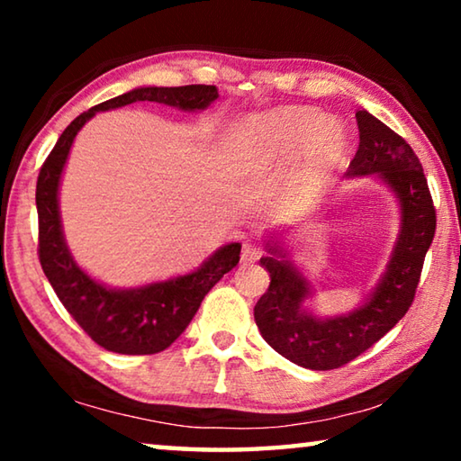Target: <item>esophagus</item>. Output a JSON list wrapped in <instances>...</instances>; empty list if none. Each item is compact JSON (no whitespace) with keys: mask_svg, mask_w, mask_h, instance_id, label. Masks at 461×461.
I'll return each mask as SVG.
<instances>
[{"mask_svg":"<svg viewBox=\"0 0 461 461\" xmlns=\"http://www.w3.org/2000/svg\"><path fill=\"white\" fill-rule=\"evenodd\" d=\"M260 248L254 246V244H244V248H241V262L244 264H254L256 260L260 258Z\"/></svg>","mask_w":461,"mask_h":461,"instance_id":"obj_1","label":"esophagus"}]
</instances>
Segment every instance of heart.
Segmentation results:
<instances>
[{
  "instance_id": "1",
  "label": "heart",
  "mask_w": 461,
  "mask_h": 461,
  "mask_svg": "<svg viewBox=\"0 0 461 461\" xmlns=\"http://www.w3.org/2000/svg\"><path fill=\"white\" fill-rule=\"evenodd\" d=\"M348 150V131L338 120L311 107H286L244 122L231 148L240 176H268L283 170V199L307 207L331 181Z\"/></svg>"
}]
</instances>
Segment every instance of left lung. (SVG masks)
I'll use <instances>...</instances> for the list:
<instances>
[{
    "instance_id": "8db88e82",
    "label": "left lung",
    "mask_w": 461,
    "mask_h": 461,
    "mask_svg": "<svg viewBox=\"0 0 461 461\" xmlns=\"http://www.w3.org/2000/svg\"><path fill=\"white\" fill-rule=\"evenodd\" d=\"M360 146L348 176L380 178L401 207V230L386 272L360 307L343 315L317 317L305 307L311 283L283 241H267L270 256L260 264L270 272L268 291L254 307L256 325L270 348L309 370H333L364 354L407 313L435 236V207L423 167L396 131L372 113H356Z\"/></svg>"
}]
</instances>
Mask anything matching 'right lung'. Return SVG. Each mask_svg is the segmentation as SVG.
Instances as JSON below:
<instances>
[{"mask_svg":"<svg viewBox=\"0 0 461 461\" xmlns=\"http://www.w3.org/2000/svg\"><path fill=\"white\" fill-rule=\"evenodd\" d=\"M217 97L220 93L213 85L131 89L75 118L41 168L36 183L38 258L62 305L83 331L107 352L144 356L167 349L191 323L205 294L220 283L225 272L238 267L241 246L236 241L225 244L197 270L160 283L134 288L101 285L75 262L62 233L59 186L73 140L97 112H109L136 101H156L183 112H203Z\"/></svg>","mask_w":461,"mask_h":461,"instance_id":"right-lung-1","label":"right lung"}]
</instances>
